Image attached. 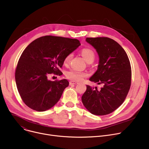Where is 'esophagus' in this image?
Segmentation results:
<instances>
[{
	"label": "esophagus",
	"mask_w": 149,
	"mask_h": 149,
	"mask_svg": "<svg viewBox=\"0 0 149 149\" xmlns=\"http://www.w3.org/2000/svg\"><path fill=\"white\" fill-rule=\"evenodd\" d=\"M77 84H78V83L77 82V81H69V84H70V85Z\"/></svg>",
	"instance_id": "esophagus-1"
}]
</instances>
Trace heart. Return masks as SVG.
Listing matches in <instances>:
<instances>
[{
    "mask_svg": "<svg viewBox=\"0 0 149 149\" xmlns=\"http://www.w3.org/2000/svg\"><path fill=\"white\" fill-rule=\"evenodd\" d=\"M81 54L86 62L90 60H94L95 54L91 49L84 48L81 50ZM72 57V54H70L66 56L65 59V63H68ZM65 76L67 78L73 81H81L86 76V74L84 72H81L75 69H71L66 71Z\"/></svg>",
    "mask_w": 149,
    "mask_h": 149,
    "instance_id": "b5f03b06",
    "label": "heart"
}]
</instances>
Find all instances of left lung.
Here are the masks:
<instances>
[{
	"label": "left lung",
	"instance_id": "1",
	"mask_svg": "<svg viewBox=\"0 0 149 149\" xmlns=\"http://www.w3.org/2000/svg\"><path fill=\"white\" fill-rule=\"evenodd\" d=\"M99 56L97 69L89 80L102 84L100 90L87 85L81 97L87 110L94 115L110 114L124 102L131 84V67L124 49L107 37L87 38Z\"/></svg>",
	"mask_w": 149,
	"mask_h": 149
}]
</instances>
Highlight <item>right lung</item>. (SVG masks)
<instances>
[{
  "mask_svg": "<svg viewBox=\"0 0 149 149\" xmlns=\"http://www.w3.org/2000/svg\"><path fill=\"white\" fill-rule=\"evenodd\" d=\"M81 45L77 39L45 36L30 44L23 51L15 70L18 91L24 104L37 111L52 108L69 86L66 79L51 81L50 74L61 75L65 59Z\"/></svg>",
  "mask_w": 149,
  "mask_h": 149,
  "instance_id": "obj_1",
  "label": "right lung"
}]
</instances>
